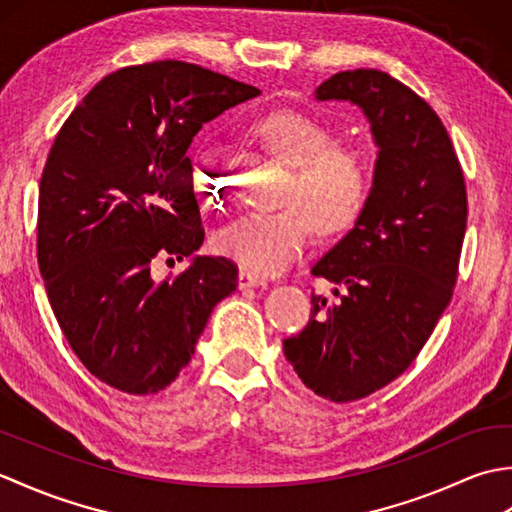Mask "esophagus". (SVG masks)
Masks as SVG:
<instances>
[{"label": "esophagus", "mask_w": 512, "mask_h": 512, "mask_svg": "<svg viewBox=\"0 0 512 512\" xmlns=\"http://www.w3.org/2000/svg\"><path fill=\"white\" fill-rule=\"evenodd\" d=\"M264 284H266V281L259 275L250 273V270H239V275H237V286L239 288H257V286H264Z\"/></svg>", "instance_id": "obj_1"}]
</instances>
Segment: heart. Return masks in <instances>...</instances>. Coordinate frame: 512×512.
Listing matches in <instances>:
<instances>
[{
    "mask_svg": "<svg viewBox=\"0 0 512 512\" xmlns=\"http://www.w3.org/2000/svg\"><path fill=\"white\" fill-rule=\"evenodd\" d=\"M262 147L292 169L284 193L286 209L248 213L215 237V248L255 273H277L297 259L312 224L319 235L347 231L363 211L367 173L352 149L332 145V132L297 110H275L250 127ZM193 191L206 204L226 206L228 184L213 147L191 158Z\"/></svg>",
    "mask_w": 512,
    "mask_h": 512,
    "instance_id": "obj_1",
    "label": "heart"
}]
</instances>
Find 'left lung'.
Instances as JSON below:
<instances>
[{
  "instance_id": "left-lung-1",
  "label": "left lung",
  "mask_w": 512,
  "mask_h": 512,
  "mask_svg": "<svg viewBox=\"0 0 512 512\" xmlns=\"http://www.w3.org/2000/svg\"><path fill=\"white\" fill-rule=\"evenodd\" d=\"M314 99L361 107L378 154L354 228L312 266L336 299L312 295L310 321L284 354L314 394L352 402L405 372L436 328L458 279L469 206L447 129L394 76L339 72Z\"/></svg>"
}]
</instances>
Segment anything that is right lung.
I'll list each match as a JSON object with an SVG mask.
<instances>
[{"label":"right lung","mask_w":512,"mask_h":512,"mask_svg":"<svg viewBox=\"0 0 512 512\" xmlns=\"http://www.w3.org/2000/svg\"><path fill=\"white\" fill-rule=\"evenodd\" d=\"M184 61L112 72L54 138L39 184L37 259L74 354L103 383L147 396L191 361L213 308L237 288L204 242L187 149L204 123L257 96ZM156 256H191L160 285Z\"/></svg>","instance_id":"right-lung-1"}]
</instances>
